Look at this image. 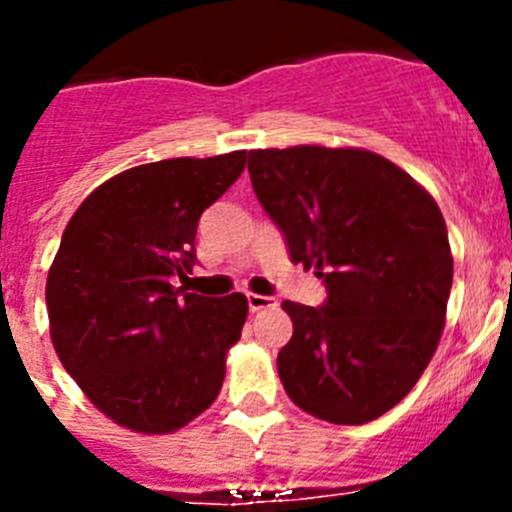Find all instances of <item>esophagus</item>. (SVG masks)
Instances as JSON below:
<instances>
[{"instance_id":"esophagus-1","label":"esophagus","mask_w":512,"mask_h":512,"mask_svg":"<svg viewBox=\"0 0 512 512\" xmlns=\"http://www.w3.org/2000/svg\"><path fill=\"white\" fill-rule=\"evenodd\" d=\"M274 297H266V295H248V310L251 312H261V310H269L274 307Z\"/></svg>"}]
</instances>
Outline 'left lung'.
Listing matches in <instances>:
<instances>
[{
    "mask_svg": "<svg viewBox=\"0 0 512 512\" xmlns=\"http://www.w3.org/2000/svg\"><path fill=\"white\" fill-rule=\"evenodd\" d=\"M248 174L292 264L315 266L328 292L320 307L282 302L295 325L277 359L289 400L328 423L379 418L441 341L454 259L436 200L364 148L251 151Z\"/></svg>",
    "mask_w": 512,
    "mask_h": 512,
    "instance_id": "1",
    "label": "left lung"
}]
</instances>
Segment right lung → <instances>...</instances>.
<instances>
[{"mask_svg":"<svg viewBox=\"0 0 512 512\" xmlns=\"http://www.w3.org/2000/svg\"><path fill=\"white\" fill-rule=\"evenodd\" d=\"M246 169V151L166 158L99 184L63 230L45 305L63 369L117 425L171 433L210 408L241 338V292L174 287L194 266L200 215Z\"/></svg>","mask_w":512,"mask_h":512,"instance_id":"obj_1","label":"right lung"}]
</instances>
